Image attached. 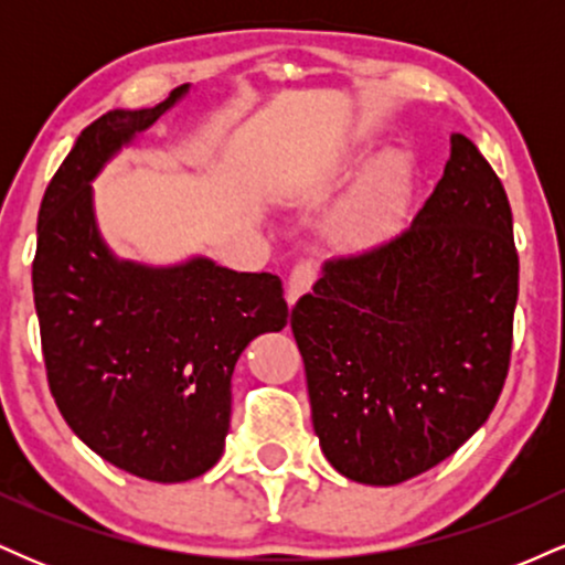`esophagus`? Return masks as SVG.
I'll return each mask as SVG.
<instances>
[{
	"instance_id": "34e87169",
	"label": "esophagus",
	"mask_w": 565,
	"mask_h": 565,
	"mask_svg": "<svg viewBox=\"0 0 565 565\" xmlns=\"http://www.w3.org/2000/svg\"><path fill=\"white\" fill-rule=\"evenodd\" d=\"M313 281H316V265H313V263L302 260V263H297L295 268H291V274H289V287H287V302H289V308H291V305H295L297 300H300V295H305V291L313 287Z\"/></svg>"
}]
</instances>
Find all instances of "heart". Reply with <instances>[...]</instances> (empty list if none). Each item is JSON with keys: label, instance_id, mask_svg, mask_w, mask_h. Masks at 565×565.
Wrapping results in <instances>:
<instances>
[{"label": "heart", "instance_id": "heart-1", "mask_svg": "<svg viewBox=\"0 0 565 565\" xmlns=\"http://www.w3.org/2000/svg\"><path fill=\"white\" fill-rule=\"evenodd\" d=\"M408 201V164L391 153L369 167L359 185L332 210L329 238L348 252H361L385 242L404 220Z\"/></svg>", "mask_w": 565, "mask_h": 565}]
</instances>
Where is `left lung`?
<instances>
[{"mask_svg":"<svg viewBox=\"0 0 565 565\" xmlns=\"http://www.w3.org/2000/svg\"><path fill=\"white\" fill-rule=\"evenodd\" d=\"M518 252L502 180L451 135L412 225L323 265L291 308L323 457L355 483L436 468L489 419L510 366Z\"/></svg>","mask_w":565,"mask_h":565,"instance_id":"8db88e82","label":"left lung"}]
</instances>
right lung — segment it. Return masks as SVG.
Here are the masks:
<instances>
[{"mask_svg": "<svg viewBox=\"0 0 565 565\" xmlns=\"http://www.w3.org/2000/svg\"><path fill=\"white\" fill-rule=\"evenodd\" d=\"M185 93L116 108L76 138L39 206L31 270L63 419L106 462L157 483L191 481L223 457L233 366L289 319L274 274H236L210 257L167 268L119 260L97 231L89 183Z\"/></svg>", "mask_w": 565, "mask_h": 565, "instance_id": "1", "label": "right lung"}]
</instances>
